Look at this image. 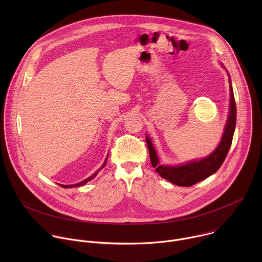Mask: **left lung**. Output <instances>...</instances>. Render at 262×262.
I'll return each mask as SVG.
<instances>
[{"instance_id":"left-lung-1","label":"left lung","mask_w":262,"mask_h":262,"mask_svg":"<svg viewBox=\"0 0 262 262\" xmlns=\"http://www.w3.org/2000/svg\"><path fill=\"white\" fill-rule=\"evenodd\" d=\"M227 74L229 77V90H230V103H229L228 118H227V122L225 125V129H224L221 142L210 155H208L203 159L186 162L184 164H180L177 166L162 165L160 163L159 156L156 151V148L150 138L146 135V143L148 146L149 157H150V162L152 167L156 168L157 173H159L163 178L170 181L171 183H174L179 186L194 185L195 183L214 174L220 169L224 161H225L232 143L233 134L236 125V104H235L233 89L231 85L230 74L228 71H227Z\"/></svg>"}]
</instances>
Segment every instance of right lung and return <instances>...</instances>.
<instances>
[{
    "label": "right lung",
    "instance_id": "add662e5",
    "mask_svg": "<svg viewBox=\"0 0 262 262\" xmlns=\"http://www.w3.org/2000/svg\"><path fill=\"white\" fill-rule=\"evenodd\" d=\"M107 157H108V155H107ZM107 157L105 158V161L103 162V164H102V166L94 173V174H92L90 177H88V178H86L85 180H83V181H81V182H78V183H76V184H59V185H61L62 188H65V189H69V188H77V186H81V185H84V184H86L88 181H90V180H92L97 174H98V172L101 170V169H103V167L105 166V164H106V161H107Z\"/></svg>",
    "mask_w": 262,
    "mask_h": 262
}]
</instances>
